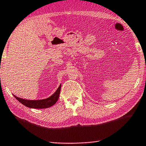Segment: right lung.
<instances>
[{"label":"right lung","mask_w":146,"mask_h":146,"mask_svg":"<svg viewBox=\"0 0 146 146\" xmlns=\"http://www.w3.org/2000/svg\"><path fill=\"white\" fill-rule=\"evenodd\" d=\"M61 89V84L59 86L57 90L50 97L45 98V99L42 100H28V99H23V98L17 97V96L14 95V97L16 98L19 102L23 104L26 107L29 108L33 109H44V108H48L51 106L55 104V103L57 102L58 99L59 95H60Z\"/></svg>","instance_id":"1"}]
</instances>
